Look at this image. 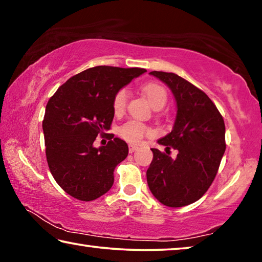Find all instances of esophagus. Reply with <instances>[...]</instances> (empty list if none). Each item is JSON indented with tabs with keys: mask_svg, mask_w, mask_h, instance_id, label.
I'll list each match as a JSON object with an SVG mask.
<instances>
[{
	"mask_svg": "<svg viewBox=\"0 0 262 262\" xmlns=\"http://www.w3.org/2000/svg\"><path fill=\"white\" fill-rule=\"evenodd\" d=\"M128 149H129V152L132 154V152H134L135 150H137V147L136 145H133V144H129L128 145Z\"/></svg>",
	"mask_w": 262,
	"mask_h": 262,
	"instance_id": "34e87169",
	"label": "esophagus"
}]
</instances>
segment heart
Returning a JSON list of instances; mask_svg holds the SVG:
<instances>
[{"label":"heart","instance_id":"b5f03b06","mask_svg":"<svg viewBox=\"0 0 262 262\" xmlns=\"http://www.w3.org/2000/svg\"><path fill=\"white\" fill-rule=\"evenodd\" d=\"M142 91L147 97L149 103L151 104L154 108L156 107H163L167 100V94L162 85L156 83H149L145 84L142 88ZM128 98H129V92L127 89H120L117 91V94L113 97V112L115 115H122L126 112L127 105H128ZM118 134L122 140H125L129 143H140V142L144 139L145 136H151L154 134V130L145 123L141 122L139 120H128L118 128Z\"/></svg>","mask_w":262,"mask_h":262}]
</instances>
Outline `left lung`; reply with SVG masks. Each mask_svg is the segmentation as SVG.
Wrapping results in <instances>:
<instances>
[{"label":"left lung","mask_w":262,"mask_h":262,"mask_svg":"<svg viewBox=\"0 0 262 262\" xmlns=\"http://www.w3.org/2000/svg\"><path fill=\"white\" fill-rule=\"evenodd\" d=\"M171 89L177 103L173 129L158 140L179 155L173 160L151 149L148 186L164 206L178 208L202 198L214 181L225 151L224 120L211 99L200 89L173 73L151 72Z\"/></svg>","instance_id":"1"}]
</instances>
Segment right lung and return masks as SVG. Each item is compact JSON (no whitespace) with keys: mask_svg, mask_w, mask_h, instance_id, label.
<instances>
[{"mask_svg":"<svg viewBox=\"0 0 262 262\" xmlns=\"http://www.w3.org/2000/svg\"><path fill=\"white\" fill-rule=\"evenodd\" d=\"M147 70L98 66L57 89L46 105L42 130L52 176L66 193L92 201L107 193L114 168L128 155L125 141L110 134L108 143L95 148L98 135L112 125L113 97Z\"/></svg>","mask_w":262,"mask_h":262,"instance_id":"obj_1","label":"right lung"}]
</instances>
